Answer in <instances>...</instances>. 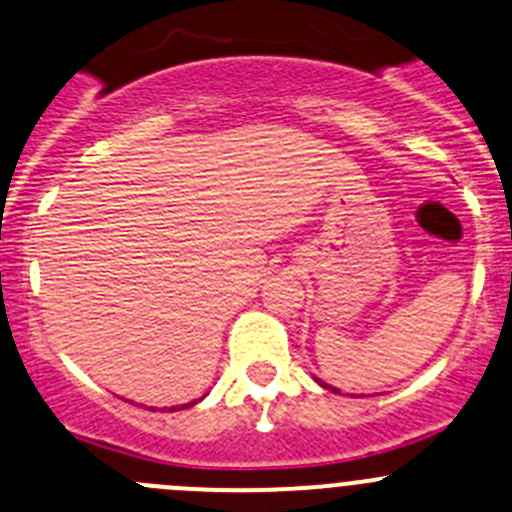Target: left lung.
<instances>
[{"mask_svg": "<svg viewBox=\"0 0 512 512\" xmlns=\"http://www.w3.org/2000/svg\"><path fill=\"white\" fill-rule=\"evenodd\" d=\"M316 382H319V379H316ZM321 384V387H326V384L324 382H319ZM326 389H332V387H326ZM334 392H337V389H334Z\"/></svg>", "mask_w": 512, "mask_h": 512, "instance_id": "8db88e82", "label": "left lung"}]
</instances>
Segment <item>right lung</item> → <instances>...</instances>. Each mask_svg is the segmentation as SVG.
Instances as JSON below:
<instances>
[{
	"instance_id": "add662e5",
	"label": "right lung",
	"mask_w": 512,
	"mask_h": 512,
	"mask_svg": "<svg viewBox=\"0 0 512 512\" xmlns=\"http://www.w3.org/2000/svg\"><path fill=\"white\" fill-rule=\"evenodd\" d=\"M191 405H196V402H191ZM191 405H180V407H183V410H186V407H191ZM173 410H175V407H173Z\"/></svg>"
}]
</instances>
